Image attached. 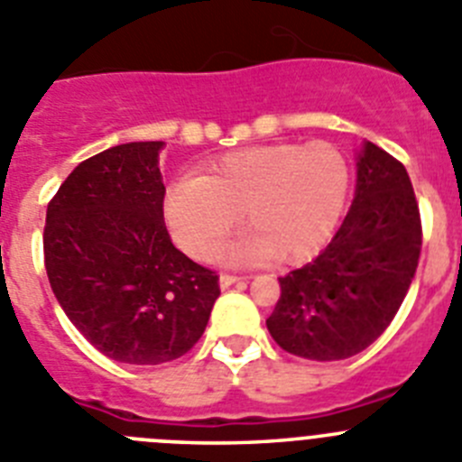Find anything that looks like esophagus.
<instances>
[{
  "mask_svg": "<svg viewBox=\"0 0 462 462\" xmlns=\"http://www.w3.org/2000/svg\"><path fill=\"white\" fill-rule=\"evenodd\" d=\"M241 275H232V273H221V280H218V282H221V287L223 290H227V287H230V284H235V282H241Z\"/></svg>",
  "mask_w": 462,
  "mask_h": 462,
  "instance_id": "obj_1",
  "label": "esophagus"
}]
</instances>
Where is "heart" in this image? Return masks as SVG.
<instances>
[{"label":"heart","mask_w":462,"mask_h":462,"mask_svg":"<svg viewBox=\"0 0 462 462\" xmlns=\"http://www.w3.org/2000/svg\"><path fill=\"white\" fill-rule=\"evenodd\" d=\"M351 168L330 143H275L226 154L200 178L168 187L163 211L172 236L193 257L236 226L248 227L235 260L303 262L328 244L346 207Z\"/></svg>","instance_id":"obj_1"}]
</instances>
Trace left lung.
<instances>
[{
	"instance_id": "8db88e82",
	"label": "left lung",
	"mask_w": 462,
	"mask_h": 462,
	"mask_svg": "<svg viewBox=\"0 0 462 462\" xmlns=\"http://www.w3.org/2000/svg\"><path fill=\"white\" fill-rule=\"evenodd\" d=\"M420 253V207L406 168L367 141L339 230L310 264L278 278L280 299L266 319L271 337L317 362L365 351L399 312Z\"/></svg>"
}]
</instances>
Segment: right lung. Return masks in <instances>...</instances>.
I'll list each match as a JSON object with an SVG mask.
<instances>
[{
  "label": "right lung",
  "mask_w": 462,
  "mask_h": 462,
  "mask_svg": "<svg viewBox=\"0 0 462 462\" xmlns=\"http://www.w3.org/2000/svg\"><path fill=\"white\" fill-rule=\"evenodd\" d=\"M162 141L81 162L47 205L42 248L51 291L100 353L162 365L196 346L217 303V271L172 245L163 223Z\"/></svg>",
  "instance_id": "1"
}]
</instances>
